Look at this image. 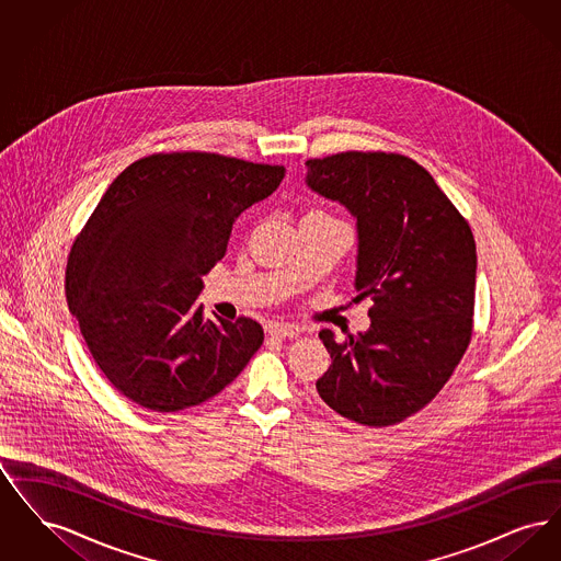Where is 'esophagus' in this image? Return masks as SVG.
<instances>
[{
	"label": "esophagus",
	"mask_w": 561,
	"mask_h": 561,
	"mask_svg": "<svg viewBox=\"0 0 561 561\" xmlns=\"http://www.w3.org/2000/svg\"><path fill=\"white\" fill-rule=\"evenodd\" d=\"M268 336H277V339H286V336H298L300 328L294 323H286V321H268L267 323Z\"/></svg>",
	"instance_id": "34e87169"
}]
</instances>
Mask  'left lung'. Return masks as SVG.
Returning <instances> with one entry per match:
<instances>
[{"label":"left lung","mask_w":561,"mask_h":561,"mask_svg":"<svg viewBox=\"0 0 561 561\" xmlns=\"http://www.w3.org/2000/svg\"><path fill=\"white\" fill-rule=\"evenodd\" d=\"M305 183L355 218V290L374 302L366 332L336 341L321 330L332 364L316 389L348 421L396 425L442 391L469 347L473 233L427 170L405 156L309 160Z\"/></svg>","instance_id":"obj_1"}]
</instances>
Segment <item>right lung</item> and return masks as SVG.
<instances>
[{"label":"right lung","mask_w":561,"mask_h":561,"mask_svg":"<svg viewBox=\"0 0 561 561\" xmlns=\"http://www.w3.org/2000/svg\"><path fill=\"white\" fill-rule=\"evenodd\" d=\"M284 172L216 153H158L108 185L71 248L65 290L122 396L153 412L185 410L220 393L263 345L259 321L204 320L195 300L236 218Z\"/></svg>","instance_id":"right-lung-1"}]
</instances>
